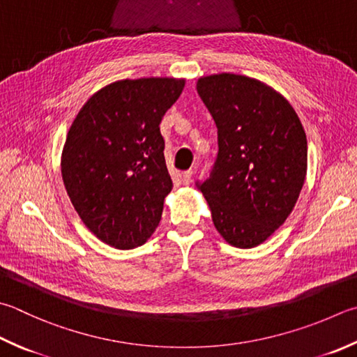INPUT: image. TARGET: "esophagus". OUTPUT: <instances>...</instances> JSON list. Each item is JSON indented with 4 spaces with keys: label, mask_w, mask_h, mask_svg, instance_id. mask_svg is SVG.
<instances>
[{
    "label": "esophagus",
    "mask_w": 357,
    "mask_h": 357,
    "mask_svg": "<svg viewBox=\"0 0 357 357\" xmlns=\"http://www.w3.org/2000/svg\"><path fill=\"white\" fill-rule=\"evenodd\" d=\"M191 178H192V171H185L181 174V181H183V185H190Z\"/></svg>",
    "instance_id": "obj_1"
}]
</instances>
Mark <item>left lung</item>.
<instances>
[{
    "label": "left lung",
    "mask_w": 357,
    "mask_h": 357,
    "mask_svg": "<svg viewBox=\"0 0 357 357\" xmlns=\"http://www.w3.org/2000/svg\"><path fill=\"white\" fill-rule=\"evenodd\" d=\"M218 127L219 152L197 188L228 244L252 248L292 213L307 169L303 126L287 99L258 79L220 73L197 80Z\"/></svg>",
    "instance_id": "obj_1"
}]
</instances>
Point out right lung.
I'll return each mask as SVG.
<instances>
[{
  "instance_id": "add662e5",
  "label": "right lung",
  "mask_w": 357,
  "mask_h": 357,
  "mask_svg": "<svg viewBox=\"0 0 357 357\" xmlns=\"http://www.w3.org/2000/svg\"><path fill=\"white\" fill-rule=\"evenodd\" d=\"M185 79H124L96 91L74 118L62 178L74 210L105 244L130 250L160 224L172 180L160 123Z\"/></svg>"
}]
</instances>
